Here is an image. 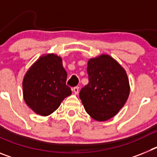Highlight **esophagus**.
<instances>
[{
	"mask_svg": "<svg viewBox=\"0 0 157 157\" xmlns=\"http://www.w3.org/2000/svg\"><path fill=\"white\" fill-rule=\"evenodd\" d=\"M72 91L74 92L75 94H78V91H79V87H78V86L74 87V88L72 89Z\"/></svg>",
	"mask_w": 157,
	"mask_h": 157,
	"instance_id": "34e87169",
	"label": "esophagus"
}]
</instances>
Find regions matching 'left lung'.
Segmentation results:
<instances>
[{"label":"left lung","mask_w":157,"mask_h":157,"mask_svg":"<svg viewBox=\"0 0 157 157\" xmlns=\"http://www.w3.org/2000/svg\"><path fill=\"white\" fill-rule=\"evenodd\" d=\"M89 83L79 93L86 112L94 120L107 121L124 106L130 94V83L123 67L107 54L87 63Z\"/></svg>","instance_id":"1"}]
</instances>
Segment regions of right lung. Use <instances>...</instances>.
Here are the masks:
<instances>
[{"instance_id":"add662e5","label":"right lung","mask_w":157,"mask_h":157,"mask_svg":"<svg viewBox=\"0 0 157 157\" xmlns=\"http://www.w3.org/2000/svg\"><path fill=\"white\" fill-rule=\"evenodd\" d=\"M67 77L60 56L54 53L40 56L23 77V99L27 106L40 116L52 114L71 94Z\"/></svg>"}]
</instances>
